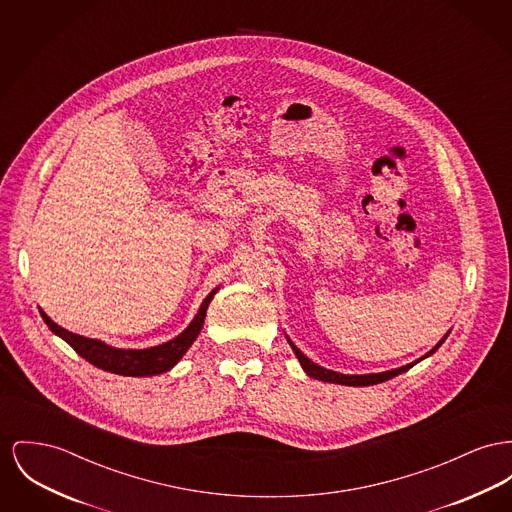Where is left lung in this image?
Segmentation results:
<instances>
[{
	"instance_id": "1",
	"label": "left lung",
	"mask_w": 512,
	"mask_h": 512,
	"mask_svg": "<svg viewBox=\"0 0 512 512\" xmlns=\"http://www.w3.org/2000/svg\"><path fill=\"white\" fill-rule=\"evenodd\" d=\"M447 338V336H445ZM445 338L429 352V354H425L423 358H427V356H431L443 342H445ZM290 346H292V350L296 352V356H298V360H300L301 367L305 369V373L309 375V377H313V379H319V381H329V383H336V385H348V387H367V385H377V383H383V381H389L392 377H396V375H400V373H404V371H408L410 367H414V363H408V365H404V367H398V369H392V371H385V373H371V375H342V373H336V371H331V369H325V367H321V365H317V363H313V361L309 360L307 356H303L300 350L290 342ZM421 358V360H423Z\"/></svg>"
}]
</instances>
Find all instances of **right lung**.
<instances>
[{
	"mask_svg": "<svg viewBox=\"0 0 512 512\" xmlns=\"http://www.w3.org/2000/svg\"><path fill=\"white\" fill-rule=\"evenodd\" d=\"M214 294H216V290H212L211 294L205 298L199 313L195 315L191 325L181 332L180 336H176L174 340H170L166 344L147 348V350H118V348L106 346L100 340H92V338H85V336L65 331V329H61L60 325H56L44 311H40V313H42L44 323L50 327V331L56 332L81 358H85L94 367L110 371V373L125 375V377H151V375H158V373L172 369L181 360V356L189 350V346L193 344V340L203 329L207 307H209Z\"/></svg>",
	"mask_w": 512,
	"mask_h": 512,
	"instance_id": "add662e5",
	"label": "right lung"
}]
</instances>
